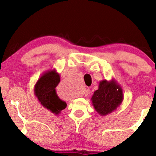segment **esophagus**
<instances>
[{
  "label": "esophagus",
  "mask_w": 156,
  "mask_h": 156,
  "mask_svg": "<svg viewBox=\"0 0 156 156\" xmlns=\"http://www.w3.org/2000/svg\"><path fill=\"white\" fill-rule=\"evenodd\" d=\"M89 89H86V90L84 91V95H85V96H87V95L89 94Z\"/></svg>",
  "instance_id": "obj_1"
}]
</instances>
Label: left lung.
Listing matches in <instances>:
<instances>
[{"instance_id":"1","label":"left lung","mask_w":156,"mask_h":156,"mask_svg":"<svg viewBox=\"0 0 156 156\" xmlns=\"http://www.w3.org/2000/svg\"><path fill=\"white\" fill-rule=\"evenodd\" d=\"M123 100V89L116 80H104L99 82V89L94 92L91 101L100 116L111 114L121 105Z\"/></svg>"}]
</instances>
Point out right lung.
Returning a JSON list of instances; mask_svg holds the SVG:
<instances>
[{"instance_id":"add662e5","label":"right lung","mask_w":156,"mask_h":156,"mask_svg":"<svg viewBox=\"0 0 156 156\" xmlns=\"http://www.w3.org/2000/svg\"><path fill=\"white\" fill-rule=\"evenodd\" d=\"M60 82V76L56 69L48 70L42 74L34 87V94L44 108L57 115L67 107L56 93V87Z\"/></svg>"}]
</instances>
